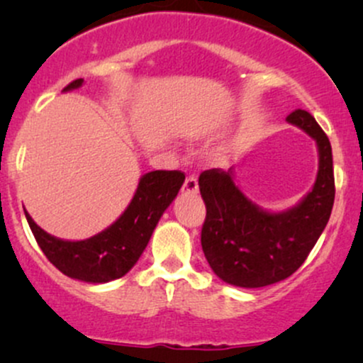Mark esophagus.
I'll use <instances>...</instances> for the list:
<instances>
[{"label": "esophagus", "mask_w": 363, "mask_h": 363, "mask_svg": "<svg viewBox=\"0 0 363 363\" xmlns=\"http://www.w3.org/2000/svg\"><path fill=\"white\" fill-rule=\"evenodd\" d=\"M199 186H198V179L194 176H189L186 179L184 186H182V193L184 194H198Z\"/></svg>", "instance_id": "1"}]
</instances>
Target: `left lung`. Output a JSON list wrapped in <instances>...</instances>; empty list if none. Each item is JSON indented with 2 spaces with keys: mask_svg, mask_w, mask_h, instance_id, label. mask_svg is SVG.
Segmentation results:
<instances>
[{
  "mask_svg": "<svg viewBox=\"0 0 363 363\" xmlns=\"http://www.w3.org/2000/svg\"><path fill=\"white\" fill-rule=\"evenodd\" d=\"M315 141L319 157L314 186L295 206L269 211L235 184L234 167L205 170L199 193L206 205L201 245L220 280L242 289H259L289 278L309 256L326 228L335 203L333 153L326 133L307 111L286 118Z\"/></svg>",
  "mask_w": 363,
  "mask_h": 363,
  "instance_id": "1",
  "label": "left lung"
}]
</instances>
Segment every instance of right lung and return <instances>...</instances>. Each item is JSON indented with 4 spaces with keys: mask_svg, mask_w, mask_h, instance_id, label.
<instances>
[{
    "mask_svg": "<svg viewBox=\"0 0 363 363\" xmlns=\"http://www.w3.org/2000/svg\"><path fill=\"white\" fill-rule=\"evenodd\" d=\"M74 80L62 91L80 89ZM186 176L179 170H152L140 177L133 199L119 218L94 237L66 240L40 228L25 210L28 227L49 261L66 277L85 283H107L124 277L147 247L158 220L176 199Z\"/></svg>",
    "mask_w": 363,
    "mask_h": 363,
    "instance_id": "obj_1",
    "label": "right lung"
}]
</instances>
